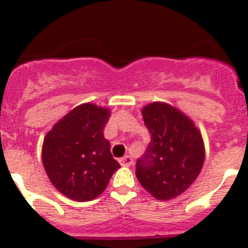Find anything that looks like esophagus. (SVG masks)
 I'll return each mask as SVG.
<instances>
[{
  "label": "esophagus",
  "instance_id": "esophagus-1",
  "mask_svg": "<svg viewBox=\"0 0 248 248\" xmlns=\"http://www.w3.org/2000/svg\"><path fill=\"white\" fill-rule=\"evenodd\" d=\"M119 163H120V165H122V166H131V165H133V159H131L130 156H128V155H126V156L120 157Z\"/></svg>",
  "mask_w": 248,
  "mask_h": 248
}]
</instances>
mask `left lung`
<instances>
[{
    "mask_svg": "<svg viewBox=\"0 0 248 248\" xmlns=\"http://www.w3.org/2000/svg\"><path fill=\"white\" fill-rule=\"evenodd\" d=\"M151 141L137 160L138 180L157 200L183 194L200 174L205 159L202 137L189 118L165 103L143 109Z\"/></svg>",
    "mask_w": 248,
    "mask_h": 248,
    "instance_id": "1",
    "label": "left lung"
}]
</instances>
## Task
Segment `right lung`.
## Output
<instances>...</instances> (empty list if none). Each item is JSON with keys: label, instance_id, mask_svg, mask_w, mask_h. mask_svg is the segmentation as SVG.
<instances>
[{"label": "right lung", "instance_id": "1", "mask_svg": "<svg viewBox=\"0 0 248 248\" xmlns=\"http://www.w3.org/2000/svg\"><path fill=\"white\" fill-rule=\"evenodd\" d=\"M110 111L87 103L74 108L46 135L42 160L59 192L76 201H91L105 190L120 168L103 130Z\"/></svg>", "mask_w": 248, "mask_h": 248}]
</instances>
